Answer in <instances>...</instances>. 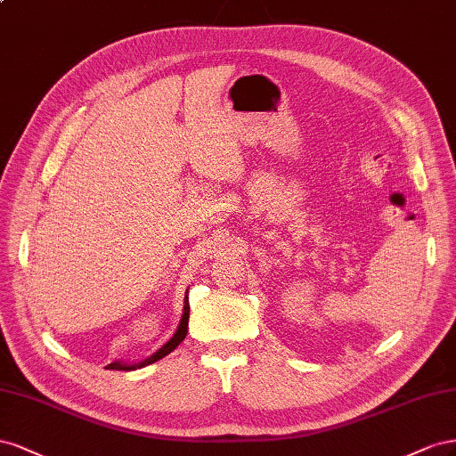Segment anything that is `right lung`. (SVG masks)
<instances>
[{
	"instance_id": "add662e5",
	"label": "right lung",
	"mask_w": 456,
	"mask_h": 456,
	"mask_svg": "<svg viewBox=\"0 0 456 456\" xmlns=\"http://www.w3.org/2000/svg\"><path fill=\"white\" fill-rule=\"evenodd\" d=\"M189 290V289H187ZM187 324H189V296L185 292V305H183V315H181V321L177 324V330L175 334L172 336V340H167L156 354H152L151 357L142 359L139 362H122V361H116V362H110V365L107 369H112V370H135V369H141V367H147V365H152V362L160 361L162 357H166L167 354H172V351L185 340L187 336Z\"/></svg>"
}]
</instances>
